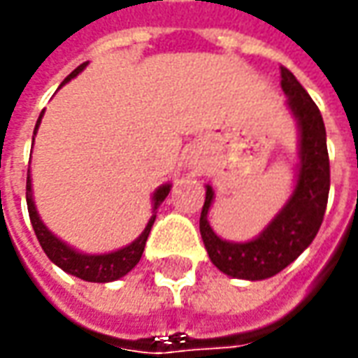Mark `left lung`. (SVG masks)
<instances>
[{"mask_svg":"<svg viewBox=\"0 0 358 358\" xmlns=\"http://www.w3.org/2000/svg\"><path fill=\"white\" fill-rule=\"evenodd\" d=\"M280 78L282 91L288 95L287 105L300 128V169L294 193L263 234L245 243H231L212 231L208 210L214 191L210 185H206L201 212V236L210 261L222 273L245 280L277 275L306 250L324 222L329 194V155L322 113L285 66H280Z\"/></svg>","mask_w":358,"mask_h":358,"instance_id":"1","label":"left lung"}]
</instances>
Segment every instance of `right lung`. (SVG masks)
<instances>
[{
  "label": "right lung",
  "mask_w": 358,
  "mask_h": 358,
  "mask_svg": "<svg viewBox=\"0 0 358 358\" xmlns=\"http://www.w3.org/2000/svg\"><path fill=\"white\" fill-rule=\"evenodd\" d=\"M85 66H87V62L78 66L66 80L62 81V85L68 83L71 78H76ZM43 113H41V117L36 120L34 134H36V128L41 124ZM169 191H171V185H164V187H159L154 193V214H152V218L148 222L146 230L140 234L138 240H134L130 245L122 248V250L113 251V253H105V255H83V253H78L76 250H71L70 245H66L64 241L58 240V238L44 226L43 220L38 218V214H36V208H34L33 203V191H31V171L27 173V206H29V216H31V224H33V230L34 234H36V240L41 241L44 253L48 255V259H50L52 263H56L62 271H66V273H70V275L81 278V280H87V282H110V280H117V278L124 277L127 273H130L132 268L136 267V263L140 261L142 253H144V248H146L150 230H152V226H154L155 210H157L159 204L164 203L165 196L169 194Z\"/></svg>",
  "instance_id": "1"
}]
</instances>
